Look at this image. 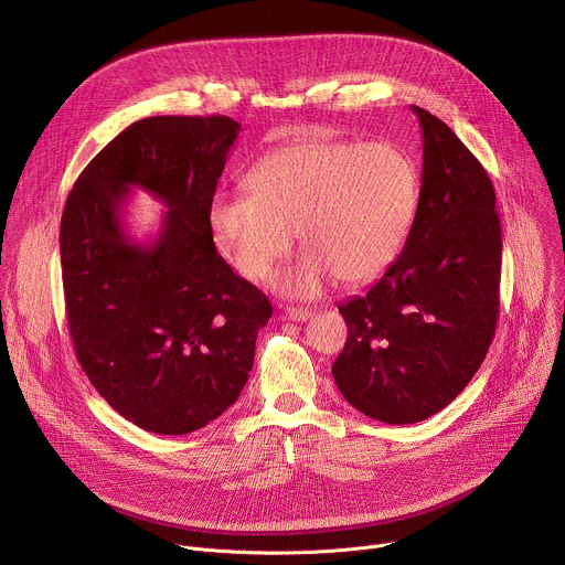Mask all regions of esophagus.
Listing matches in <instances>:
<instances>
[{"label":"esophagus","instance_id":"34e87169","mask_svg":"<svg viewBox=\"0 0 565 565\" xmlns=\"http://www.w3.org/2000/svg\"><path fill=\"white\" fill-rule=\"evenodd\" d=\"M310 310L308 308H295V306H286L284 308V317H288V319H292V321H306V319H310Z\"/></svg>","mask_w":565,"mask_h":565}]
</instances>
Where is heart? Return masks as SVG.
<instances>
[{
	"mask_svg": "<svg viewBox=\"0 0 565 565\" xmlns=\"http://www.w3.org/2000/svg\"><path fill=\"white\" fill-rule=\"evenodd\" d=\"M246 188L210 203L214 244L238 275L259 281L297 230L308 253L275 286L301 299L335 277L351 286L380 277L405 246L420 196L414 158L391 140H299L266 153Z\"/></svg>",
	"mask_w": 565,
	"mask_h": 565,
	"instance_id": "heart-1",
	"label": "heart"
}]
</instances>
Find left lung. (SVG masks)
<instances>
[{
  "label": "left lung",
  "mask_w": 565,
  "mask_h": 565,
  "mask_svg": "<svg viewBox=\"0 0 565 565\" xmlns=\"http://www.w3.org/2000/svg\"><path fill=\"white\" fill-rule=\"evenodd\" d=\"M412 109L423 136L416 218L380 281L338 306L349 338L333 364L351 405L388 425L445 409L486 360L499 319L494 185L440 118Z\"/></svg>",
  "instance_id": "8db88e82"
}]
</instances>
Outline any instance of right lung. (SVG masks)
I'll use <instances>...</instances> for the list:
<instances>
[{
    "instance_id": "add662e5",
    "label": "right lung",
    "mask_w": 565,
    "mask_h": 565,
    "mask_svg": "<svg viewBox=\"0 0 565 565\" xmlns=\"http://www.w3.org/2000/svg\"><path fill=\"white\" fill-rule=\"evenodd\" d=\"M227 116H153L120 131L77 177L60 223L68 333L79 366L127 420L196 431L234 405L268 297L216 253L207 210L236 140ZM129 186L169 205L156 242L124 232Z\"/></svg>"
}]
</instances>
